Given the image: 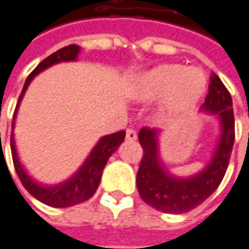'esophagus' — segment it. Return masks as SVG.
Returning a JSON list of instances; mask_svg holds the SVG:
<instances>
[{
  "label": "esophagus",
  "mask_w": 249,
  "mask_h": 249,
  "mask_svg": "<svg viewBox=\"0 0 249 249\" xmlns=\"http://www.w3.org/2000/svg\"><path fill=\"white\" fill-rule=\"evenodd\" d=\"M136 139H137V133H136V130H134V129H127V130H126V140L133 142V140H136Z\"/></svg>",
  "instance_id": "1"
}]
</instances>
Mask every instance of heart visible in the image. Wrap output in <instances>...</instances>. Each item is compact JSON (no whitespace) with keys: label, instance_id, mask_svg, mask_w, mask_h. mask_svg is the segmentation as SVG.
<instances>
[{"label":"heart","instance_id":"1","mask_svg":"<svg viewBox=\"0 0 249 249\" xmlns=\"http://www.w3.org/2000/svg\"><path fill=\"white\" fill-rule=\"evenodd\" d=\"M205 89L206 75L202 70L162 64L134 80L127 93L136 101H150L165 95L158 113L162 119H168L195 104Z\"/></svg>","mask_w":249,"mask_h":249}]
</instances>
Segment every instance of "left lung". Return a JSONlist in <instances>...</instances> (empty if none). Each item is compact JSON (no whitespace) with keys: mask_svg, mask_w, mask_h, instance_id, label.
Wrapping results in <instances>:
<instances>
[{"mask_svg":"<svg viewBox=\"0 0 249 249\" xmlns=\"http://www.w3.org/2000/svg\"><path fill=\"white\" fill-rule=\"evenodd\" d=\"M202 109L217 115L221 134L207 167L189 178L174 177L164 168L158 157L160 131L150 127L139 131L143 158L137 171V189L147 205L162 213L180 214L197 207L217 189L227 171L235 139L232 99L214 72L210 77L209 93Z\"/></svg>","mask_w":249,"mask_h":249,"instance_id":"obj_1","label":"left lung"}]
</instances>
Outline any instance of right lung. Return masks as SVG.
<instances>
[{"mask_svg": "<svg viewBox=\"0 0 249 249\" xmlns=\"http://www.w3.org/2000/svg\"><path fill=\"white\" fill-rule=\"evenodd\" d=\"M78 53H80V47L77 44L66 46L63 49L57 50L56 53L46 57L43 61L32 71L29 77L25 81L22 92L19 95L17 109L14 112V120H12L11 151H12L14 167H15V171L18 174L19 179L22 182V185L25 186V189L31 193L33 197H36L42 203L52 206V207H70V206L82 203V202L88 200L89 197H92L93 193L96 192V189L99 186L102 171L105 168L109 157L118 150V147L123 143L124 136H126L124 130L104 136L96 143V145L93 147L91 154L85 160L82 167L75 172V175H72L69 180H64L63 183H58V185H54V186H43V185L37 183L35 179H32L31 177L26 174V171L23 169L22 164L19 162L17 147H15V140H14V126H15V118H17L19 104H20V101H22V98L25 95V91L28 89V87H29L32 80L35 78V75H37L43 70L49 69V67H52L53 64H57V63L77 60Z\"/></svg>", "mask_w": 249, "mask_h": 249, "instance_id": "right-lung-1", "label": "right lung"}]
</instances>
